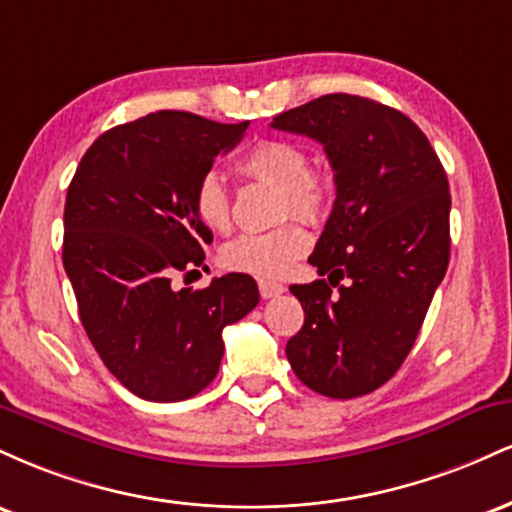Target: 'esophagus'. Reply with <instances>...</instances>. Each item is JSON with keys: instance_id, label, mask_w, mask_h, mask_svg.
I'll list each match as a JSON object with an SVG mask.
<instances>
[{"instance_id": "esophagus-1", "label": "esophagus", "mask_w": 512, "mask_h": 512, "mask_svg": "<svg viewBox=\"0 0 512 512\" xmlns=\"http://www.w3.org/2000/svg\"><path fill=\"white\" fill-rule=\"evenodd\" d=\"M260 296L262 298H274V296H281V293L286 291L284 284H279V281H267V279H260Z\"/></svg>"}]
</instances>
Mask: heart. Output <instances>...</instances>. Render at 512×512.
<instances>
[{"mask_svg": "<svg viewBox=\"0 0 512 512\" xmlns=\"http://www.w3.org/2000/svg\"><path fill=\"white\" fill-rule=\"evenodd\" d=\"M308 151L289 139H262L240 158L238 168L245 178L267 182L279 190V216H296L305 223H320L330 214L334 187L320 170L308 168ZM192 209L197 221L214 233L231 226V197L221 175L202 173L192 192ZM310 238L296 223H284L267 233H243L221 248V264L231 272L262 279H279L289 274L308 252Z\"/></svg>", "mask_w": 512, "mask_h": 512, "instance_id": "obj_1", "label": "heart"}]
</instances>
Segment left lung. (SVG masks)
<instances>
[{
    "mask_svg": "<svg viewBox=\"0 0 512 512\" xmlns=\"http://www.w3.org/2000/svg\"><path fill=\"white\" fill-rule=\"evenodd\" d=\"M272 127L325 146L337 185L308 257L327 279L291 286L305 322L286 356L320 395H368L404 363L448 272V175L407 115L370 98L330 93L276 115Z\"/></svg>",
    "mask_w": 512,
    "mask_h": 512,
    "instance_id": "obj_1",
    "label": "left lung"
}]
</instances>
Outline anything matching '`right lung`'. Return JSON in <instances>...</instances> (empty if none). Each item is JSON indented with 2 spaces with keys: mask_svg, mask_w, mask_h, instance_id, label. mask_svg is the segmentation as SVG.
Here are the masks:
<instances>
[{
  "mask_svg": "<svg viewBox=\"0 0 512 512\" xmlns=\"http://www.w3.org/2000/svg\"><path fill=\"white\" fill-rule=\"evenodd\" d=\"M248 125L158 110L103 132L69 182L62 260L81 325L110 373L149 402L202 392L219 373L223 327L260 301L248 274L199 291L170 284L204 264L211 231L192 192Z\"/></svg>",
  "mask_w": 512,
  "mask_h": 512,
  "instance_id": "1",
  "label": "right lung"
}]
</instances>
